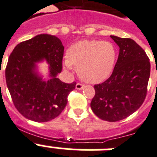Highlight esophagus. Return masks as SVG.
<instances>
[{
    "label": "esophagus",
    "mask_w": 157,
    "mask_h": 157,
    "mask_svg": "<svg viewBox=\"0 0 157 157\" xmlns=\"http://www.w3.org/2000/svg\"><path fill=\"white\" fill-rule=\"evenodd\" d=\"M84 87H85V85H83V84H81V83H77V84L76 85V89H79V90L82 89Z\"/></svg>",
    "instance_id": "esophagus-1"
}]
</instances>
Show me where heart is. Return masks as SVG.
<instances>
[{"mask_svg": "<svg viewBox=\"0 0 157 157\" xmlns=\"http://www.w3.org/2000/svg\"><path fill=\"white\" fill-rule=\"evenodd\" d=\"M64 67L77 68V72L86 82L99 83L111 75L117 60V48L109 41L83 40L68 48Z\"/></svg>", "mask_w": 157, "mask_h": 157, "instance_id": "1", "label": "heart"}]
</instances>
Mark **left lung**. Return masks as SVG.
Instances as JSON below:
<instances>
[{
	"mask_svg": "<svg viewBox=\"0 0 157 157\" xmlns=\"http://www.w3.org/2000/svg\"><path fill=\"white\" fill-rule=\"evenodd\" d=\"M110 36L120 47L119 56L109 78L94 85L91 109L100 119L115 122L132 114L144 103L150 62L144 50L133 40Z\"/></svg>",
	"mask_w": 157,
	"mask_h": 157,
	"instance_id": "left-lung-1",
	"label": "left lung"
}]
</instances>
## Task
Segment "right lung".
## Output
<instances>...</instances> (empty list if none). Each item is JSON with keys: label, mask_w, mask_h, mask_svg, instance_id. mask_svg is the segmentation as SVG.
I'll return each mask as SVG.
<instances>
[{"label": "right lung", "mask_w": 157, "mask_h": 157, "mask_svg": "<svg viewBox=\"0 0 157 157\" xmlns=\"http://www.w3.org/2000/svg\"><path fill=\"white\" fill-rule=\"evenodd\" d=\"M64 46L59 38L40 34L16 46L9 57L5 79L12 101L21 115L31 121L46 122L64 110L76 82L66 84L56 78L62 70ZM45 59L51 79L44 82L34 72L35 64Z\"/></svg>", "instance_id": "1"}]
</instances>
